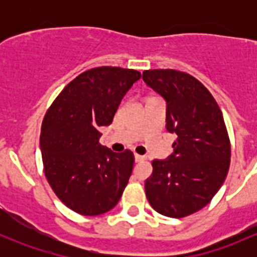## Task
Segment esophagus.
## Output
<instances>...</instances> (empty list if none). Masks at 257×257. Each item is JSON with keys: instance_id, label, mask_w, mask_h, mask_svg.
Instances as JSON below:
<instances>
[{"instance_id": "34e87169", "label": "esophagus", "mask_w": 257, "mask_h": 257, "mask_svg": "<svg viewBox=\"0 0 257 257\" xmlns=\"http://www.w3.org/2000/svg\"><path fill=\"white\" fill-rule=\"evenodd\" d=\"M134 159H136L137 163H139V162H143V160H145V157H144V155L136 154V155H134Z\"/></svg>"}]
</instances>
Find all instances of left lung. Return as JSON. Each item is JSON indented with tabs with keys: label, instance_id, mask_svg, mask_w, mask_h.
<instances>
[{
	"label": "left lung",
	"instance_id": "1",
	"mask_svg": "<svg viewBox=\"0 0 257 257\" xmlns=\"http://www.w3.org/2000/svg\"><path fill=\"white\" fill-rule=\"evenodd\" d=\"M143 80L167 102V131L178 136L167 160H153L145 180L152 208L169 217H184L208 205L230 167L224 116L203 83L185 72L149 69Z\"/></svg>",
	"mask_w": 257,
	"mask_h": 257
}]
</instances>
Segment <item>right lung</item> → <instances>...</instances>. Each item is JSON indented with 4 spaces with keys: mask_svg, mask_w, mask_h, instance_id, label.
Masks as SVG:
<instances>
[{
    "mask_svg": "<svg viewBox=\"0 0 257 257\" xmlns=\"http://www.w3.org/2000/svg\"><path fill=\"white\" fill-rule=\"evenodd\" d=\"M141 77L120 67L88 69L63 88L43 118L40 144L46 178L59 200L80 215L109 211L128 184L133 153L100 145L99 128L112 124L123 97Z\"/></svg>",
    "mask_w": 257,
    "mask_h": 257,
    "instance_id": "1",
    "label": "right lung"
}]
</instances>
